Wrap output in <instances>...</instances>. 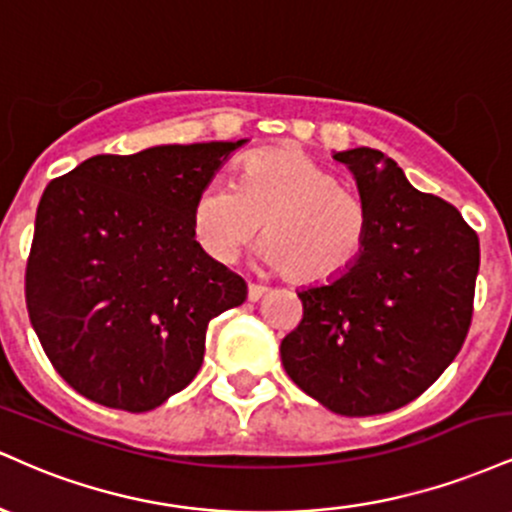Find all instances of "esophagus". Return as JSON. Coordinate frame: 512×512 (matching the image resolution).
Returning <instances> with one entry per match:
<instances>
[{
	"label": "esophagus",
	"instance_id": "34e87169",
	"mask_svg": "<svg viewBox=\"0 0 512 512\" xmlns=\"http://www.w3.org/2000/svg\"><path fill=\"white\" fill-rule=\"evenodd\" d=\"M267 291H269L267 286H262V284H250V289H248V301H250V303H257Z\"/></svg>",
	"mask_w": 512,
	"mask_h": 512
}]
</instances>
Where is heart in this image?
I'll return each mask as SVG.
<instances>
[{"label":"heart","instance_id":"heart-1","mask_svg":"<svg viewBox=\"0 0 512 512\" xmlns=\"http://www.w3.org/2000/svg\"><path fill=\"white\" fill-rule=\"evenodd\" d=\"M264 223L260 260L303 284L349 272L370 233L366 202L296 149L257 151L236 185L211 180L192 207V233L211 260L233 262Z\"/></svg>","mask_w":512,"mask_h":512}]
</instances>
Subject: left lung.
I'll return each mask as SVG.
<instances>
[{"label":"left lung","mask_w":512,"mask_h":512,"mask_svg":"<svg viewBox=\"0 0 512 512\" xmlns=\"http://www.w3.org/2000/svg\"><path fill=\"white\" fill-rule=\"evenodd\" d=\"M332 158L354 173L370 233L349 272L298 291L303 320L281 339V363L334 414H385L426 392L462 349L479 238L383 151L358 146Z\"/></svg>","instance_id":"8db88e82"}]
</instances>
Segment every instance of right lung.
I'll list each match as a JSON object with an SVG mask.
<instances>
[{
  "label": "right lung",
  "mask_w": 512,
  "mask_h": 512,
  "mask_svg": "<svg viewBox=\"0 0 512 512\" xmlns=\"http://www.w3.org/2000/svg\"><path fill=\"white\" fill-rule=\"evenodd\" d=\"M248 139L86 158L40 197L28 317L79 395L132 414L192 383L211 317L248 286L197 245L192 207Z\"/></svg>",
  "instance_id": "1"
}]
</instances>
